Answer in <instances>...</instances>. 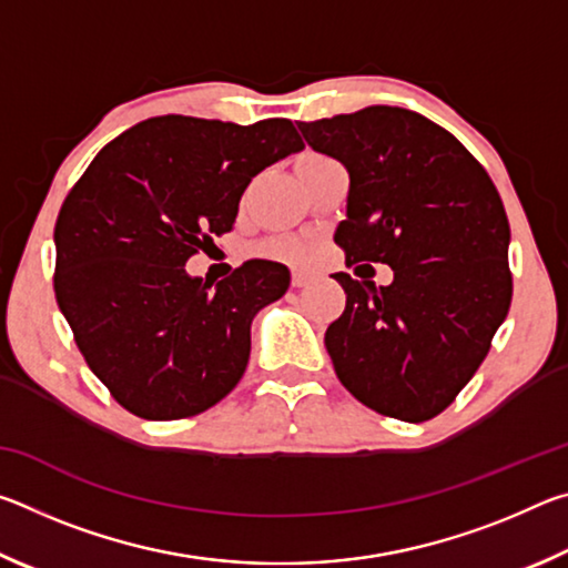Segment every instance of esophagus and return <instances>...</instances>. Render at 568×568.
<instances>
[{"label": "esophagus", "mask_w": 568, "mask_h": 568, "mask_svg": "<svg viewBox=\"0 0 568 568\" xmlns=\"http://www.w3.org/2000/svg\"><path fill=\"white\" fill-rule=\"evenodd\" d=\"M311 281H313L311 273H303V271H295L293 273V287H305Z\"/></svg>", "instance_id": "34e87169"}]
</instances>
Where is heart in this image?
<instances>
[{
  "mask_svg": "<svg viewBox=\"0 0 568 568\" xmlns=\"http://www.w3.org/2000/svg\"><path fill=\"white\" fill-rule=\"evenodd\" d=\"M323 155H303L301 160H318ZM261 253L273 257V261H283V263H303L307 250L305 245L301 243V240H293V237H283V240H271V243H265L261 247Z\"/></svg>",
  "mask_w": 568,
  "mask_h": 568,
  "instance_id": "b5f03b06",
  "label": "heart"
}]
</instances>
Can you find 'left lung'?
<instances>
[{"label": "left lung", "mask_w": 568, "mask_h": 568, "mask_svg": "<svg viewBox=\"0 0 568 568\" xmlns=\"http://www.w3.org/2000/svg\"><path fill=\"white\" fill-rule=\"evenodd\" d=\"M351 175L345 263H386L390 285L335 273L345 311L325 348L345 388L383 416L420 423L456 400L511 305L508 217L484 165L440 124L376 104L297 122Z\"/></svg>", "instance_id": "left-lung-1"}]
</instances>
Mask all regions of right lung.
I'll return each instance as SVG.
<instances>
[{"instance_id": "right-lung-1", "label": "right lung", "mask_w": 568, "mask_h": 568, "mask_svg": "<svg viewBox=\"0 0 568 568\" xmlns=\"http://www.w3.org/2000/svg\"><path fill=\"white\" fill-rule=\"evenodd\" d=\"M303 140L291 120L255 124L162 114L90 162L54 225L57 305L90 371L148 420L197 416L243 378L250 323L291 285L247 261L215 287L185 263L233 230L257 172Z\"/></svg>"}]
</instances>
